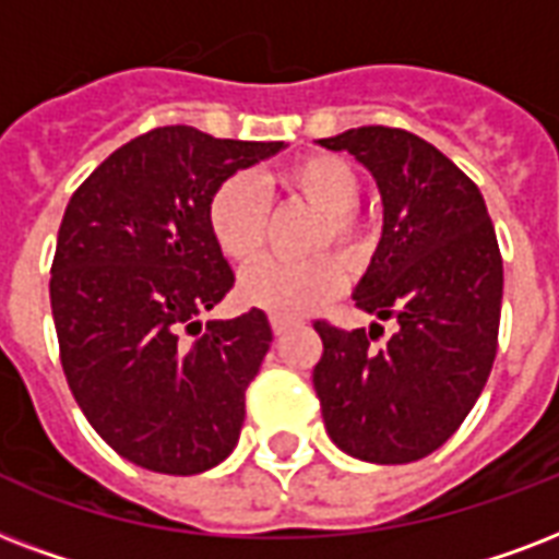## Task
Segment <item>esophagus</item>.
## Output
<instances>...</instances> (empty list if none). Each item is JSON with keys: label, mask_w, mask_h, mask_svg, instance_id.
Listing matches in <instances>:
<instances>
[{"label": "esophagus", "mask_w": 559, "mask_h": 559, "mask_svg": "<svg viewBox=\"0 0 559 559\" xmlns=\"http://www.w3.org/2000/svg\"><path fill=\"white\" fill-rule=\"evenodd\" d=\"M288 326H292V323H288V320H283V318H271V329H274V335H285V332H288Z\"/></svg>", "instance_id": "1"}]
</instances>
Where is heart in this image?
<instances>
[{
  "mask_svg": "<svg viewBox=\"0 0 559 559\" xmlns=\"http://www.w3.org/2000/svg\"><path fill=\"white\" fill-rule=\"evenodd\" d=\"M280 180L285 189L302 194L311 206L323 212V227L318 230L314 250L332 245L347 262L365 257L367 236L353 215L361 201V177L347 159L335 154H314L294 163ZM206 221L221 253L230 262L248 265L265 248V189L253 175L227 177L212 192ZM341 265L329 257H314L306 262L262 259L241 274L239 294L248 306H257L274 318L292 320L332 297L341 288Z\"/></svg>",
  "mask_w": 559,
  "mask_h": 559,
  "instance_id": "heart-1",
  "label": "heart"
}]
</instances>
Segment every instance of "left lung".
Wrapping results in <instances>:
<instances>
[{
	"label": "left lung",
	"instance_id": "8db88e82",
	"mask_svg": "<svg viewBox=\"0 0 559 559\" xmlns=\"http://www.w3.org/2000/svg\"><path fill=\"white\" fill-rule=\"evenodd\" d=\"M347 151L382 194V239L353 300L396 332L376 349L379 323L318 320L323 356L311 382L326 435L370 464H411L455 435L496 358L501 253L478 186L431 142L367 124L318 140Z\"/></svg>",
	"mask_w": 559,
	"mask_h": 559
}]
</instances>
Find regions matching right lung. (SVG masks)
<instances>
[{
    "label": "right lung",
    "mask_w": 559,
    "mask_h": 559,
    "mask_svg": "<svg viewBox=\"0 0 559 559\" xmlns=\"http://www.w3.org/2000/svg\"><path fill=\"white\" fill-rule=\"evenodd\" d=\"M283 148L168 124L114 151L63 212L49 283L60 365L90 426L142 469L206 473L239 443L274 332L262 309L201 320L236 283L206 206Z\"/></svg>",
    "instance_id": "1"
}]
</instances>
